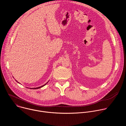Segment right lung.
<instances>
[{"instance_id":"obj_1","label":"right lung","mask_w":126,"mask_h":126,"mask_svg":"<svg viewBox=\"0 0 126 126\" xmlns=\"http://www.w3.org/2000/svg\"><path fill=\"white\" fill-rule=\"evenodd\" d=\"M16 82H17V81H16ZM48 82H49V81H48ZM18 83H19L18 82H17ZM48 82H47L46 84H45L44 85H42V86H40V87H36V88H30V89H39V88H41V87H43V86H44L45 85H46V84L47 83H48Z\"/></svg>"}]
</instances>
